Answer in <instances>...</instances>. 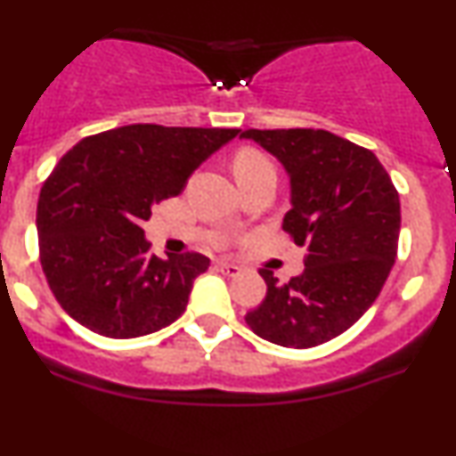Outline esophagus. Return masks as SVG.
Listing matches in <instances>:
<instances>
[{
	"instance_id": "1",
	"label": "esophagus",
	"mask_w": 456,
	"mask_h": 456,
	"mask_svg": "<svg viewBox=\"0 0 456 456\" xmlns=\"http://www.w3.org/2000/svg\"><path fill=\"white\" fill-rule=\"evenodd\" d=\"M218 272L223 273V276H227V278H233V276H240V267L238 265H233V263H218Z\"/></svg>"
}]
</instances>
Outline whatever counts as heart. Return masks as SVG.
<instances>
[{
    "mask_svg": "<svg viewBox=\"0 0 456 456\" xmlns=\"http://www.w3.org/2000/svg\"><path fill=\"white\" fill-rule=\"evenodd\" d=\"M233 172L238 180H248L252 175H259L263 172H273V166L263 152L244 148L233 159Z\"/></svg>",
    "mask_w": 456,
    "mask_h": 456,
    "instance_id": "1",
    "label": "heart"
}]
</instances>
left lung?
Here are the masks:
<instances>
[{
	"label": "left lung",
	"instance_id": "1",
	"mask_svg": "<svg viewBox=\"0 0 456 456\" xmlns=\"http://www.w3.org/2000/svg\"><path fill=\"white\" fill-rule=\"evenodd\" d=\"M242 140L278 159L289 175L282 229L308 244L305 270L278 282L259 273L267 295L246 314L256 336L284 348L338 338L370 310L397 256L402 208L371 151L322 129H248Z\"/></svg>",
	"mask_w": 456,
	"mask_h": 456
}]
</instances>
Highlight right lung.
Here are the masks:
<instances>
[{
	"mask_svg": "<svg viewBox=\"0 0 456 456\" xmlns=\"http://www.w3.org/2000/svg\"><path fill=\"white\" fill-rule=\"evenodd\" d=\"M240 129L127 125L80 140L37 200L46 281L61 308L103 338L155 333L183 314L210 259L151 255L142 223Z\"/></svg>",
	"mask_w": 456,
	"mask_h": 456,
	"instance_id": "add662e5",
	"label": "right lung"
}]
</instances>
